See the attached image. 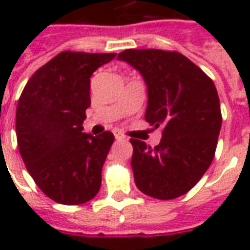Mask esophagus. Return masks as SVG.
<instances>
[{
    "label": "esophagus",
    "mask_w": 250,
    "mask_h": 250,
    "mask_svg": "<svg viewBox=\"0 0 250 250\" xmlns=\"http://www.w3.org/2000/svg\"><path fill=\"white\" fill-rule=\"evenodd\" d=\"M114 135H115V138H116V139H125V136L118 130H114Z\"/></svg>",
    "instance_id": "34e87169"
}]
</instances>
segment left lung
Masks as SVG:
<instances>
[{"label": "left lung", "instance_id": "left-lung-1", "mask_svg": "<svg viewBox=\"0 0 250 250\" xmlns=\"http://www.w3.org/2000/svg\"><path fill=\"white\" fill-rule=\"evenodd\" d=\"M118 60L142 75L147 85L145 119L162 128L154 148L131 139L136 188L152 198H178L195 186L214 158L222 123L214 83L178 52L127 49Z\"/></svg>", "mask_w": 250, "mask_h": 250}]
</instances>
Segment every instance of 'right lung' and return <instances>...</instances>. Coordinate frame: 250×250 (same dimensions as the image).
I'll return each instance as SVG.
<instances>
[{"label":"right lung","instance_id":"add662e5","mask_svg":"<svg viewBox=\"0 0 250 250\" xmlns=\"http://www.w3.org/2000/svg\"><path fill=\"white\" fill-rule=\"evenodd\" d=\"M116 53L62 52L32 75L20 96L16 134L36 185L62 205H80L100 190L114 135L83 132L91 105L89 77Z\"/></svg>","mask_w":250,"mask_h":250}]
</instances>
